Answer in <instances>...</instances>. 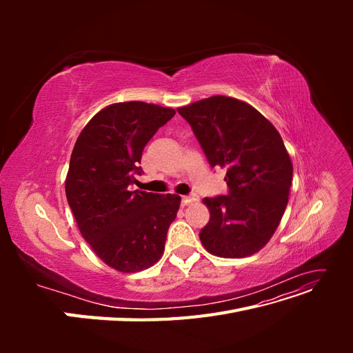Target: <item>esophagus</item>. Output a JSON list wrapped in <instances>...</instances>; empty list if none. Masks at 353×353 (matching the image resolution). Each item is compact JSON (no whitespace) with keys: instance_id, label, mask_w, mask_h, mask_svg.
I'll return each mask as SVG.
<instances>
[{"instance_id":"esophagus-1","label":"esophagus","mask_w":353,"mask_h":353,"mask_svg":"<svg viewBox=\"0 0 353 353\" xmlns=\"http://www.w3.org/2000/svg\"><path fill=\"white\" fill-rule=\"evenodd\" d=\"M196 200H199L197 196H183V197H181V203H183L184 206L190 205V203H193V201H196Z\"/></svg>"}]
</instances>
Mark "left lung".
<instances>
[{"label": "left lung", "mask_w": 353, "mask_h": 353, "mask_svg": "<svg viewBox=\"0 0 353 353\" xmlns=\"http://www.w3.org/2000/svg\"><path fill=\"white\" fill-rule=\"evenodd\" d=\"M212 168L227 169V196L205 197L210 219L200 231L219 258H245L270 241L284 215L293 165L275 126L250 104L225 95L179 108Z\"/></svg>", "instance_id": "left-lung-1"}]
</instances>
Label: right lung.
Returning a JSON list of instances; mask_svg holds the SVG:
<instances>
[{
    "mask_svg": "<svg viewBox=\"0 0 353 353\" xmlns=\"http://www.w3.org/2000/svg\"><path fill=\"white\" fill-rule=\"evenodd\" d=\"M174 109L143 101L114 103L85 125L74 143L66 197L82 237L121 272L150 268L165 250L181 197L131 191L145 144Z\"/></svg>",
    "mask_w": 353,
    "mask_h": 353,
    "instance_id": "add662e5",
    "label": "right lung"
}]
</instances>
